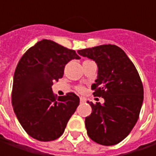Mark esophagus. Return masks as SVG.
<instances>
[{
  "instance_id": "34e87169",
  "label": "esophagus",
  "mask_w": 156,
  "mask_h": 156,
  "mask_svg": "<svg viewBox=\"0 0 156 156\" xmlns=\"http://www.w3.org/2000/svg\"><path fill=\"white\" fill-rule=\"evenodd\" d=\"M80 101H81V102H85V101H86V99H85L84 97H80Z\"/></svg>"
}]
</instances>
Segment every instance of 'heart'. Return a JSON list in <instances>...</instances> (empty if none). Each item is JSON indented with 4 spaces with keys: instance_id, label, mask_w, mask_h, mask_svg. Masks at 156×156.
I'll return each instance as SVG.
<instances>
[{
    "instance_id": "b5f03b06",
    "label": "heart",
    "mask_w": 156,
    "mask_h": 156,
    "mask_svg": "<svg viewBox=\"0 0 156 156\" xmlns=\"http://www.w3.org/2000/svg\"><path fill=\"white\" fill-rule=\"evenodd\" d=\"M78 91H79V92H81V93H83V92L85 91V88L82 87H78Z\"/></svg>"
}]
</instances>
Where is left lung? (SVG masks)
Wrapping results in <instances>:
<instances>
[{"label":"left lung","instance_id":"1","mask_svg":"<svg viewBox=\"0 0 156 156\" xmlns=\"http://www.w3.org/2000/svg\"><path fill=\"white\" fill-rule=\"evenodd\" d=\"M95 62L97 79L94 96L104 102L88 103L92 113L85 118L88 136L101 145L112 146L125 139L135 127L143 102V86L135 65L115 45H101L78 50Z\"/></svg>","mask_w":156,"mask_h":156}]
</instances>
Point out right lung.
I'll use <instances>...</instances> for the list:
<instances>
[{
	"instance_id": "obj_1",
	"label": "right lung",
	"mask_w": 156,
	"mask_h": 156,
	"mask_svg": "<svg viewBox=\"0 0 156 156\" xmlns=\"http://www.w3.org/2000/svg\"><path fill=\"white\" fill-rule=\"evenodd\" d=\"M80 59L75 50L41 40L21 57L15 69L12 105L22 128L34 139L56 140L79 105L74 93L55 95L53 82L62 78L67 63Z\"/></svg>"
}]
</instances>
